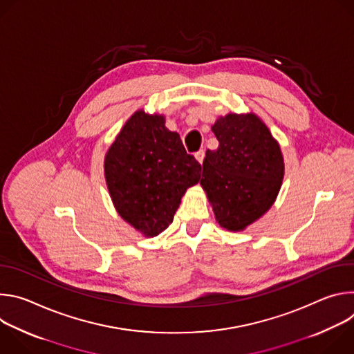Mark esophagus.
Segmentation results:
<instances>
[{
	"label": "esophagus",
	"instance_id": "34e87169",
	"mask_svg": "<svg viewBox=\"0 0 354 354\" xmlns=\"http://www.w3.org/2000/svg\"><path fill=\"white\" fill-rule=\"evenodd\" d=\"M205 149H200V151H197V153L194 154V158L201 164V162H203V160H205Z\"/></svg>",
	"mask_w": 354,
	"mask_h": 354
}]
</instances>
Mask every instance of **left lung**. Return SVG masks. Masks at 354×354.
Masks as SVG:
<instances>
[{
	"label": "left lung",
	"instance_id": "1",
	"mask_svg": "<svg viewBox=\"0 0 354 354\" xmlns=\"http://www.w3.org/2000/svg\"><path fill=\"white\" fill-rule=\"evenodd\" d=\"M218 148L207 149L200 180L216 221L243 231L276 201L284 178L279 141L254 112L228 113L212 126Z\"/></svg>",
	"mask_w": 354,
	"mask_h": 354
}]
</instances>
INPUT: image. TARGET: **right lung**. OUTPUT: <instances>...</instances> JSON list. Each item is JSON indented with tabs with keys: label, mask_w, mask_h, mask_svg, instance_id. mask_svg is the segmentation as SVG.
I'll use <instances>...</instances> for the list:
<instances>
[{
	"label": "right lung",
	"mask_w": 354,
	"mask_h": 354,
	"mask_svg": "<svg viewBox=\"0 0 354 354\" xmlns=\"http://www.w3.org/2000/svg\"><path fill=\"white\" fill-rule=\"evenodd\" d=\"M105 180L118 214L141 235L169 227L186 190L200 179L201 165L189 156L165 116L136 111L104 160Z\"/></svg>",
	"instance_id": "right-lung-1"
}]
</instances>
